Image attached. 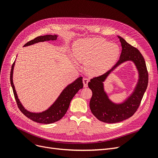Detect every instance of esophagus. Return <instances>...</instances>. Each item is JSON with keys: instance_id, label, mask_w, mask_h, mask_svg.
Returning a JSON list of instances; mask_svg holds the SVG:
<instances>
[{"instance_id": "obj_1", "label": "esophagus", "mask_w": 158, "mask_h": 158, "mask_svg": "<svg viewBox=\"0 0 158 158\" xmlns=\"http://www.w3.org/2000/svg\"><path fill=\"white\" fill-rule=\"evenodd\" d=\"M89 79L88 78H84L83 79V84H84V87H87V84H88V82H89Z\"/></svg>"}]
</instances>
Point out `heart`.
<instances>
[{"instance_id": "1", "label": "heart", "mask_w": 158, "mask_h": 158, "mask_svg": "<svg viewBox=\"0 0 158 158\" xmlns=\"http://www.w3.org/2000/svg\"><path fill=\"white\" fill-rule=\"evenodd\" d=\"M73 54L78 62L87 63L90 74H99L114 65L119 49L118 45L102 39H84L74 43Z\"/></svg>"}]
</instances>
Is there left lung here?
Listing matches in <instances>:
<instances>
[{
	"label": "left lung",
	"mask_w": 158,
	"mask_h": 158,
	"mask_svg": "<svg viewBox=\"0 0 158 158\" xmlns=\"http://www.w3.org/2000/svg\"><path fill=\"white\" fill-rule=\"evenodd\" d=\"M118 37L122 48L119 60L107 73L91 79L88 83L89 87L93 92L89 103L90 109L98 119L108 123L123 121L135 113L146 91L148 81L146 64L139 51L127 43L121 36H118ZM128 61H132L136 66L139 80L132 93L123 102L117 104L109 99L104 91L103 82L116 67Z\"/></svg>",
	"instance_id": "left-lung-1"
}]
</instances>
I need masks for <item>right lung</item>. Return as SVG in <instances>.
<instances>
[{"label":"right lung","instance_id":"1","mask_svg":"<svg viewBox=\"0 0 158 158\" xmlns=\"http://www.w3.org/2000/svg\"><path fill=\"white\" fill-rule=\"evenodd\" d=\"M57 36L58 35H47L44 36H39L35 39L27 42L24 45V47L31 46V45L40 42L56 40L57 39ZM15 63V61L14 62L12 65L10 73V81L13 91L15 98L16 100L19 109L22 113L26 117L31 119L35 122L44 124H49L55 123L65 115L67 110H68L70 102L73 99V98L78 93L80 89L83 88V81H82V78H83L80 77L77 80H75L74 81H73L71 84L67 85V87H65V89L62 91L60 94L58 96L55 102L48 109L40 112H30L26 109L20 102L15 88L13 84V74Z\"/></svg>","mask_w":158,"mask_h":158}]
</instances>
